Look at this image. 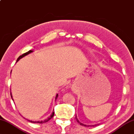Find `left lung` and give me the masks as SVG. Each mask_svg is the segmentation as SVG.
I'll list each match as a JSON object with an SVG mask.
<instances>
[{
	"instance_id": "1",
	"label": "left lung",
	"mask_w": 134,
	"mask_h": 134,
	"mask_svg": "<svg viewBox=\"0 0 134 134\" xmlns=\"http://www.w3.org/2000/svg\"><path fill=\"white\" fill-rule=\"evenodd\" d=\"M75 119H76V120H77V122H78V123H80V124L81 125H83V126H90V125H84V124H83V123H81V122H79V120H78L77 117V116H75ZM96 125H92V126H96Z\"/></svg>"
}]
</instances>
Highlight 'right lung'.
<instances>
[{
	"instance_id": "add662e5",
	"label": "right lung",
	"mask_w": 134,
	"mask_h": 134,
	"mask_svg": "<svg viewBox=\"0 0 134 134\" xmlns=\"http://www.w3.org/2000/svg\"><path fill=\"white\" fill-rule=\"evenodd\" d=\"M32 50H29V51H27V52H26V53H24L23 54H22V55H20V56L18 57V58L17 59V62H18V60H19L20 59H21L22 57H24V56H25V55L29 54V53H32ZM11 98H12V94H11ZM57 96H58V94H57V95H56V97H55V99H57ZM54 112H53V113H52V114H51V116H50V117H49L48 119H46V120H42V121H38V122H34V121L29 120H28V121H29V122H31V123H46V122H48V121L49 120H50V119H51V118H52V117H53V116H54Z\"/></svg>"
}]
</instances>
